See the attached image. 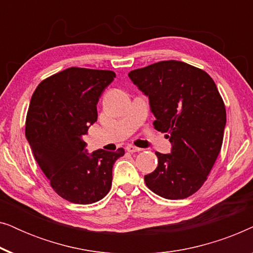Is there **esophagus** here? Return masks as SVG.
Listing matches in <instances>:
<instances>
[{
	"label": "esophagus",
	"mask_w": 253,
	"mask_h": 253,
	"mask_svg": "<svg viewBox=\"0 0 253 253\" xmlns=\"http://www.w3.org/2000/svg\"><path fill=\"white\" fill-rule=\"evenodd\" d=\"M126 150L127 152H129V153H134V152H139V151H141L140 148L133 146V145H127V146L126 147Z\"/></svg>",
	"instance_id": "1"
}]
</instances>
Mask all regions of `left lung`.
<instances>
[{"mask_svg": "<svg viewBox=\"0 0 253 253\" xmlns=\"http://www.w3.org/2000/svg\"><path fill=\"white\" fill-rule=\"evenodd\" d=\"M129 77L150 99L154 127L171 143L170 154L155 152L158 167L145 183L162 198H188L205 183L222 146L226 107L215 83L202 69L174 60Z\"/></svg>", "mask_w": 253, "mask_h": 253, "instance_id": "8db88e82", "label": "left lung"}]
</instances>
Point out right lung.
I'll list each match as a JSON object with an SVG mask.
<instances>
[{
    "mask_svg": "<svg viewBox=\"0 0 253 253\" xmlns=\"http://www.w3.org/2000/svg\"><path fill=\"white\" fill-rule=\"evenodd\" d=\"M116 77L110 70L69 68L38 85L25 134L41 170L62 198L87 205L112 188L113 166L124 150L88 154L83 136L98 120L99 98Z\"/></svg>",
    "mask_w": 253,
    "mask_h": 253,
    "instance_id": "obj_1",
    "label": "right lung"
}]
</instances>
